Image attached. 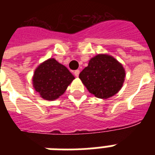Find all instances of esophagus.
Returning a JSON list of instances; mask_svg holds the SVG:
<instances>
[{
	"label": "esophagus",
	"instance_id": "obj_1",
	"mask_svg": "<svg viewBox=\"0 0 155 155\" xmlns=\"http://www.w3.org/2000/svg\"><path fill=\"white\" fill-rule=\"evenodd\" d=\"M74 75H75L76 77H78L79 75H80V70H75V71H74Z\"/></svg>",
	"mask_w": 155,
	"mask_h": 155
}]
</instances>
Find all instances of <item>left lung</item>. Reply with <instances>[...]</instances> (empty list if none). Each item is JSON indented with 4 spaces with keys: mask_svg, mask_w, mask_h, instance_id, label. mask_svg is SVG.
Instances as JSON below:
<instances>
[{
    "mask_svg": "<svg viewBox=\"0 0 155 155\" xmlns=\"http://www.w3.org/2000/svg\"><path fill=\"white\" fill-rule=\"evenodd\" d=\"M79 77L90 93L101 99H108L120 91L125 71L122 64L113 56L101 54L90 59Z\"/></svg>",
    "mask_w": 155,
    "mask_h": 155,
    "instance_id": "1",
    "label": "left lung"
}]
</instances>
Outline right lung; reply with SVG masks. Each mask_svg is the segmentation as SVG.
Returning a JSON list of instances; mask_svg holds the SVG:
<instances>
[{
    "label": "right lung",
    "instance_id": "obj_1",
    "mask_svg": "<svg viewBox=\"0 0 155 155\" xmlns=\"http://www.w3.org/2000/svg\"><path fill=\"white\" fill-rule=\"evenodd\" d=\"M74 79L65 66L54 58H49L35 69L33 86L42 98L54 101L64 93Z\"/></svg>",
    "mask_w": 155,
    "mask_h": 155
}]
</instances>
